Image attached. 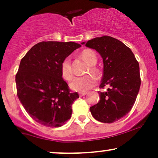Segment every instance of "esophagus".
<instances>
[{"label":"esophagus","instance_id":"esophagus-1","mask_svg":"<svg viewBox=\"0 0 158 158\" xmlns=\"http://www.w3.org/2000/svg\"><path fill=\"white\" fill-rule=\"evenodd\" d=\"M87 94V92H80L79 93V96L80 97H83V96H85Z\"/></svg>","mask_w":158,"mask_h":158}]
</instances>
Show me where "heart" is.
I'll list each match as a JSON object with an SVG mask.
<instances>
[{"mask_svg":"<svg viewBox=\"0 0 158 158\" xmlns=\"http://www.w3.org/2000/svg\"><path fill=\"white\" fill-rule=\"evenodd\" d=\"M81 56L90 65L88 72L90 71L94 74L98 73V70L94 65L97 64V58L95 52L91 50H85L81 52ZM61 73L65 80H70L73 77V70L70 58H65L61 64ZM97 80L92 75L85 77H74L70 82V87L72 90L79 92H85L95 86Z\"/></svg>","mask_w":158,"mask_h":158,"instance_id":"1","label":"heart"}]
</instances>
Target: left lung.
Returning a JSON list of instances; mask_svg holds the SVG:
<instances>
[{
  "mask_svg": "<svg viewBox=\"0 0 158 158\" xmlns=\"http://www.w3.org/2000/svg\"><path fill=\"white\" fill-rule=\"evenodd\" d=\"M85 46L102 57L104 68L99 88L108 87L106 92H98L100 99L90 107V113L99 122L114 123L126 116L135 104L141 83L139 63L131 49L110 36L89 40Z\"/></svg>",
  "mask_w": 158,
  "mask_h": 158,
  "instance_id": "left-lung-1",
  "label": "left lung"
}]
</instances>
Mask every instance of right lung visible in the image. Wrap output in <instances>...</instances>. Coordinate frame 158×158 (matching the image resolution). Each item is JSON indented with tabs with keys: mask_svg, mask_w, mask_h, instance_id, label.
<instances>
[{
	"mask_svg": "<svg viewBox=\"0 0 158 158\" xmlns=\"http://www.w3.org/2000/svg\"><path fill=\"white\" fill-rule=\"evenodd\" d=\"M80 47L72 41H41L21 59L15 76L17 95L35 122L56 128L71 117L72 104L79 97L62 79L61 64Z\"/></svg>",
	"mask_w": 158,
	"mask_h": 158,
	"instance_id": "1",
	"label": "right lung"
}]
</instances>
